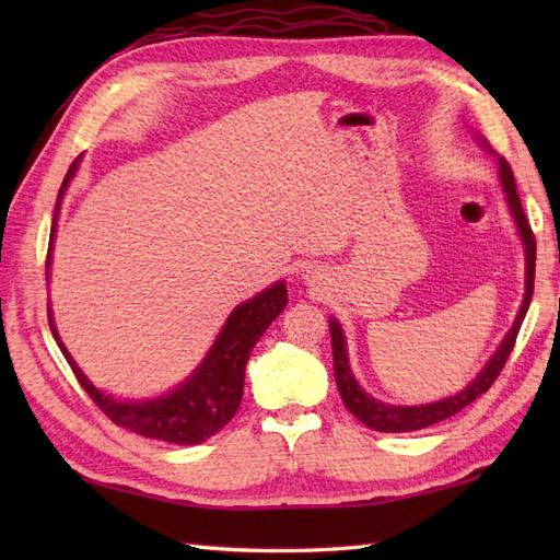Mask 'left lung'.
I'll return each instance as SVG.
<instances>
[{"instance_id":"left-lung-1","label":"left lung","mask_w":560,"mask_h":560,"mask_svg":"<svg viewBox=\"0 0 560 560\" xmlns=\"http://www.w3.org/2000/svg\"><path fill=\"white\" fill-rule=\"evenodd\" d=\"M481 144L489 149L486 141H481ZM495 163H498V180H501V187L505 192L508 209H510V213H513L517 233L522 237V245H525V299H522L520 313L515 317L513 327H510V331L505 335V339L501 341V347L495 349V353L491 355L489 363L481 368L479 375L474 377L467 387L459 389L457 395H450L445 399H438V401H431V404H416V407H397V404H387V401H380V399L371 397L359 385V380H355V375L351 371L349 351H347V337H343L341 325L337 323L335 317H329L331 355H335V377H337L341 401L347 404V409L355 416V419L365 423L368 428H373V431L409 433V431H421V428H428V425L450 419V416H455L457 411H462L464 407H467V404H471L474 399L481 397L483 392L493 385V380L498 377V373L503 371L508 355L515 347L520 325H522V319H525V315L529 311V301H532V293H534V265H537V243H534V233L529 229V221L525 217V211H522V201H520V195H517L513 171H510V165L503 156H498Z\"/></svg>"}]
</instances>
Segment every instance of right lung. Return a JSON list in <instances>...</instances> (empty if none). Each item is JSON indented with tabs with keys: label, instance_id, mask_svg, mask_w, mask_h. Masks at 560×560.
Listing matches in <instances>:
<instances>
[{
	"label": "right lung",
	"instance_id": "add662e5",
	"mask_svg": "<svg viewBox=\"0 0 560 560\" xmlns=\"http://www.w3.org/2000/svg\"><path fill=\"white\" fill-rule=\"evenodd\" d=\"M81 156H77L74 163L69 165L65 183L59 187L57 195L55 219L50 229V247H47L45 265L47 279H50L59 207H62L71 177L79 171ZM287 303V283L277 281L271 283L269 289L257 293L255 299L237 305L229 315V319H225V325L221 327L217 341H213V347L205 355V361L197 365V371L171 392H165V395L153 399H125L98 389L86 375H83L77 361L71 359V353L67 351L62 339H59L50 303H47V323H50L57 347L65 353V359L71 365V371H74L81 387L89 392V397L98 404V409L108 416L110 421L144 438L163 440V443L197 445L205 443L213 433H219L235 416L243 399L245 365L249 361V353H253L255 343L265 335L267 327L283 313Z\"/></svg>",
	"mask_w": 560,
	"mask_h": 560
}]
</instances>
